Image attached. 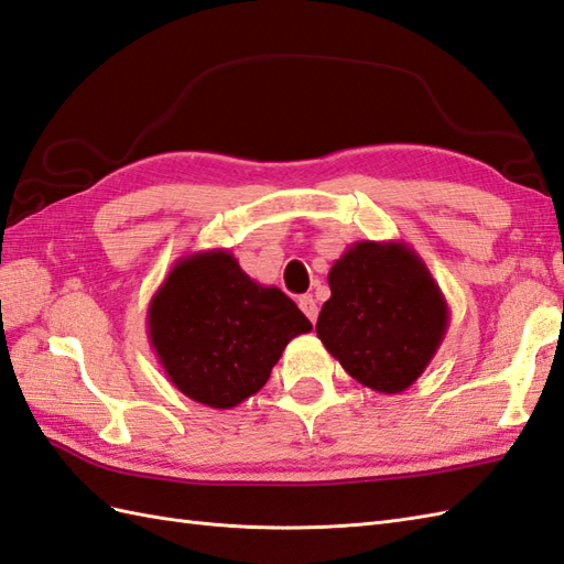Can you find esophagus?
<instances>
[{
  "instance_id": "obj_1",
  "label": "esophagus",
  "mask_w": 564,
  "mask_h": 564,
  "mask_svg": "<svg viewBox=\"0 0 564 564\" xmlns=\"http://www.w3.org/2000/svg\"><path fill=\"white\" fill-rule=\"evenodd\" d=\"M299 308L304 311V315L311 323H315V318H318V301H315L311 294L299 299Z\"/></svg>"
}]
</instances>
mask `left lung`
<instances>
[{
    "mask_svg": "<svg viewBox=\"0 0 564 564\" xmlns=\"http://www.w3.org/2000/svg\"><path fill=\"white\" fill-rule=\"evenodd\" d=\"M315 333L361 386L400 394L441 349L449 306L423 258L404 241H356L327 274Z\"/></svg>",
    "mask_w": 564,
    "mask_h": 564,
    "instance_id": "8db88e82",
    "label": "left lung"
}]
</instances>
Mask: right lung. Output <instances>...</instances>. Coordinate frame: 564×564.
Masks as SVG:
<instances>
[{
	"instance_id": "right-lung-1",
	"label": "right lung",
	"mask_w": 564,
	"mask_h": 564,
	"mask_svg": "<svg viewBox=\"0 0 564 564\" xmlns=\"http://www.w3.org/2000/svg\"><path fill=\"white\" fill-rule=\"evenodd\" d=\"M313 325L227 249L182 256L148 304V339L172 386L210 409L249 400L284 347Z\"/></svg>"
}]
</instances>
